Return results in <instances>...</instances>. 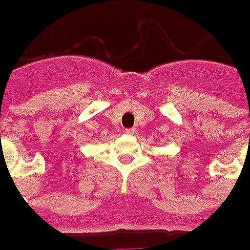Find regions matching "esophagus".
<instances>
[{"mask_svg": "<svg viewBox=\"0 0 250 250\" xmlns=\"http://www.w3.org/2000/svg\"><path fill=\"white\" fill-rule=\"evenodd\" d=\"M125 133H127V134H134V133H136V129H134V127H129V129H125Z\"/></svg>", "mask_w": 250, "mask_h": 250, "instance_id": "1", "label": "esophagus"}]
</instances>
